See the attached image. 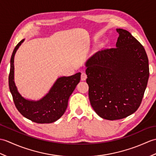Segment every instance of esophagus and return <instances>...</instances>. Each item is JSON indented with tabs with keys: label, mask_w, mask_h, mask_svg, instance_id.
Returning <instances> with one entry per match:
<instances>
[{
	"label": "esophagus",
	"mask_w": 156,
	"mask_h": 156,
	"mask_svg": "<svg viewBox=\"0 0 156 156\" xmlns=\"http://www.w3.org/2000/svg\"><path fill=\"white\" fill-rule=\"evenodd\" d=\"M87 78V75L86 74L85 72H82L81 73V80H86V79Z\"/></svg>",
	"instance_id": "1"
}]
</instances>
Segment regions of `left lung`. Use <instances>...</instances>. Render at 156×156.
Segmentation results:
<instances>
[{
	"label": "left lung",
	"mask_w": 156,
	"mask_h": 156,
	"mask_svg": "<svg viewBox=\"0 0 156 156\" xmlns=\"http://www.w3.org/2000/svg\"><path fill=\"white\" fill-rule=\"evenodd\" d=\"M117 31V47L96 53L86 65L91 106L107 120L123 119L137 110L150 76L144 46L129 31Z\"/></svg>",
	"instance_id": "1"
}]
</instances>
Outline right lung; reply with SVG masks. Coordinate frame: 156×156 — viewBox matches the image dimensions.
Here are the masks:
<instances>
[{
	"label": "right lung",
	"instance_id": "add662e5",
	"mask_svg": "<svg viewBox=\"0 0 156 156\" xmlns=\"http://www.w3.org/2000/svg\"><path fill=\"white\" fill-rule=\"evenodd\" d=\"M24 41L16 45L11 55L9 86L16 108L23 117L37 123H51L64 115L69 96L80 80V73L58 78L49 93L38 101L26 100L20 94L14 82V56L16 49Z\"/></svg>",
	"mask_w": 156,
	"mask_h": 156
}]
</instances>
